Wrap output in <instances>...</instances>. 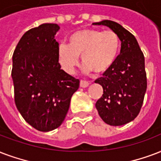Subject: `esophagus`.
I'll list each match as a JSON object with an SVG mask.
<instances>
[{
  "label": "esophagus",
  "instance_id": "esophagus-1",
  "mask_svg": "<svg viewBox=\"0 0 161 161\" xmlns=\"http://www.w3.org/2000/svg\"><path fill=\"white\" fill-rule=\"evenodd\" d=\"M89 85V82H87V81H83V80L80 81V87H82V88H87Z\"/></svg>",
  "mask_w": 161,
  "mask_h": 161
}]
</instances>
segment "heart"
<instances>
[{"label":"heart","mask_w":161,"mask_h":161,"mask_svg":"<svg viewBox=\"0 0 161 161\" xmlns=\"http://www.w3.org/2000/svg\"><path fill=\"white\" fill-rule=\"evenodd\" d=\"M120 49V39L113 30L86 29L69 37L68 45H59L57 56L62 69L72 73L81 56L83 71L102 74L112 67Z\"/></svg>","instance_id":"heart-1"}]
</instances>
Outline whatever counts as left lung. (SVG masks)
Here are the masks:
<instances>
[{"instance_id":"obj_1","label":"left lung","mask_w":161,"mask_h":161,"mask_svg":"<svg viewBox=\"0 0 161 161\" xmlns=\"http://www.w3.org/2000/svg\"><path fill=\"white\" fill-rule=\"evenodd\" d=\"M93 24L109 27L121 42V52L112 67L94 81L103 88L95 107L106 124H127L139 113L147 89L144 56L134 35L119 23L103 20Z\"/></svg>"}]
</instances>
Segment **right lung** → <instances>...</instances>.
Masks as SVG:
<instances>
[{
  "instance_id": "1",
  "label": "right lung",
  "mask_w": 161,
  "mask_h": 161,
  "mask_svg": "<svg viewBox=\"0 0 161 161\" xmlns=\"http://www.w3.org/2000/svg\"><path fill=\"white\" fill-rule=\"evenodd\" d=\"M59 29L56 23H43L29 29L12 56L16 106L23 119L41 132L61 126L79 87L78 79L61 69L55 39Z\"/></svg>"
}]
</instances>
